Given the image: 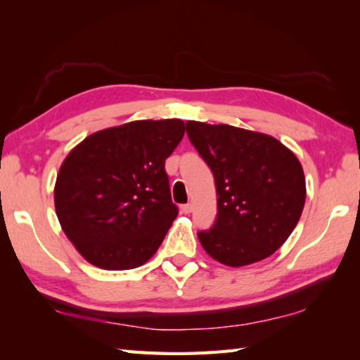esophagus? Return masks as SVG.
<instances>
[{"instance_id": "esophagus-1", "label": "esophagus", "mask_w": 360, "mask_h": 360, "mask_svg": "<svg viewBox=\"0 0 360 360\" xmlns=\"http://www.w3.org/2000/svg\"><path fill=\"white\" fill-rule=\"evenodd\" d=\"M192 209H193L192 204H182V205H181V212L184 213V215H188V213L192 212Z\"/></svg>"}]
</instances>
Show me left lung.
I'll return each instance as SVG.
<instances>
[{
  "instance_id": "obj_1",
  "label": "left lung",
  "mask_w": 360,
  "mask_h": 360,
  "mask_svg": "<svg viewBox=\"0 0 360 360\" xmlns=\"http://www.w3.org/2000/svg\"><path fill=\"white\" fill-rule=\"evenodd\" d=\"M186 127L218 195L215 224L198 232L204 250L232 267L272 255L292 233L307 198L297 156L263 133L195 120Z\"/></svg>"
}]
</instances>
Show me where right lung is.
Listing matches in <instances>:
<instances>
[{
	"instance_id": "obj_1",
	"label": "right lung",
	"mask_w": 360,
	"mask_h": 360,
	"mask_svg": "<svg viewBox=\"0 0 360 360\" xmlns=\"http://www.w3.org/2000/svg\"><path fill=\"white\" fill-rule=\"evenodd\" d=\"M184 131L181 119L134 120L88 136L66 156L53 201L86 262L125 271L156 254L178 217L165 159Z\"/></svg>"
}]
</instances>
